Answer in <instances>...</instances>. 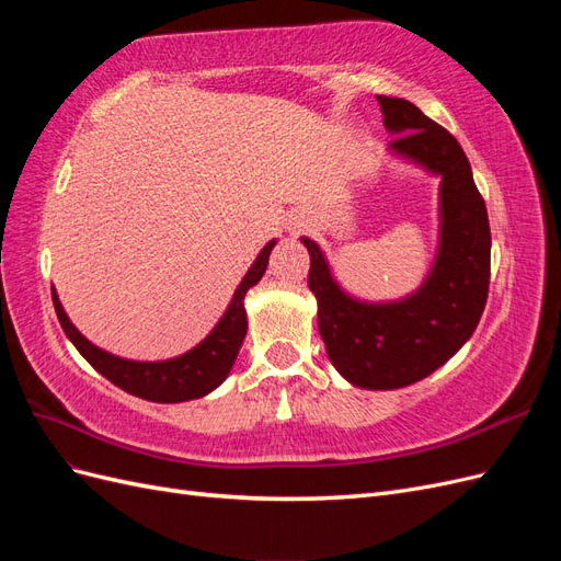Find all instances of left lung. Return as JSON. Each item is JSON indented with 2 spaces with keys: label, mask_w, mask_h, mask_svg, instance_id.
Returning a JSON list of instances; mask_svg holds the SVG:
<instances>
[{
  "label": "left lung",
  "mask_w": 561,
  "mask_h": 561,
  "mask_svg": "<svg viewBox=\"0 0 561 561\" xmlns=\"http://www.w3.org/2000/svg\"><path fill=\"white\" fill-rule=\"evenodd\" d=\"M390 149L443 175V239L428 280L393 304H363L339 290L311 239L309 290L318 330L339 375L353 386L388 390L421 381L445 365L474 332L489 295L491 231L484 198L454 135L410 100L377 95Z\"/></svg>",
  "instance_id": "obj_1"
}]
</instances>
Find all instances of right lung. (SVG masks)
<instances>
[{"instance_id":"obj_1","label":"right lung","mask_w":561,"mask_h":561,"mask_svg":"<svg viewBox=\"0 0 561 561\" xmlns=\"http://www.w3.org/2000/svg\"><path fill=\"white\" fill-rule=\"evenodd\" d=\"M274 245L276 241H268L264 250L257 254V260L250 266L245 278L236 287L229 309L222 316V320L217 322L215 330L203 339L196 348L161 363H138L116 358V355L93 346L89 339L72 325L70 318L65 316L54 287H50V295H54V307L65 334L70 336V342L77 346V351L91 363L93 369L100 371V375L110 379L114 386L124 388L126 393L138 396L142 400L184 402L203 398L227 379L236 355H239V348L243 344V336L248 332L243 297L250 287L264 276L268 254L274 250Z\"/></svg>"}]
</instances>
